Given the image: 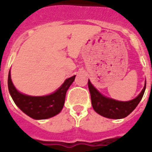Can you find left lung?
Segmentation results:
<instances>
[{"label": "left lung", "instance_id": "left-lung-1", "mask_svg": "<svg viewBox=\"0 0 152 152\" xmlns=\"http://www.w3.org/2000/svg\"><path fill=\"white\" fill-rule=\"evenodd\" d=\"M88 88L91 94L92 107L96 113L105 118L111 119H121L130 114L139 104L145 91L146 83L144 84L143 90L137 98L127 102L118 101L113 99L105 97L91 83L89 80Z\"/></svg>", "mask_w": 152, "mask_h": 152}]
</instances>
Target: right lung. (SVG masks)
I'll use <instances>...</instances> for the list:
<instances>
[{"mask_svg": "<svg viewBox=\"0 0 152 152\" xmlns=\"http://www.w3.org/2000/svg\"><path fill=\"white\" fill-rule=\"evenodd\" d=\"M76 76L65 80L64 83L51 95L46 96H30L19 92L13 85L9 71L8 78V91L15 105L31 118L47 119L57 115L61 111L65 95Z\"/></svg>", "mask_w": 152, "mask_h": 152, "instance_id": "obj_1", "label": "right lung"}]
</instances>
